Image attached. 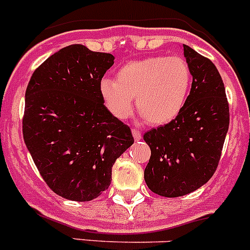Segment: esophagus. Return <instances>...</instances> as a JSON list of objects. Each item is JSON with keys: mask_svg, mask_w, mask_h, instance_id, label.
Segmentation results:
<instances>
[{"mask_svg": "<svg viewBox=\"0 0 250 250\" xmlns=\"http://www.w3.org/2000/svg\"><path fill=\"white\" fill-rule=\"evenodd\" d=\"M132 136L136 141L142 140V133H141V131H138L137 128H132Z\"/></svg>", "mask_w": 250, "mask_h": 250, "instance_id": "1", "label": "esophagus"}]
</instances>
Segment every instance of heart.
Here are the masks:
<instances>
[{"label": "heart", "mask_w": 250, "mask_h": 250, "mask_svg": "<svg viewBox=\"0 0 250 250\" xmlns=\"http://www.w3.org/2000/svg\"><path fill=\"white\" fill-rule=\"evenodd\" d=\"M192 74L189 63L179 56H150L126 62L115 79L102 78L100 96L114 117L130 115L136 107L146 123L165 125L176 119L187 104Z\"/></svg>", "instance_id": "obj_1"}]
</instances>
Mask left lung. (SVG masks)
Segmentation results:
<instances>
[{"label":"left lung","instance_id":"obj_1","mask_svg":"<svg viewBox=\"0 0 250 250\" xmlns=\"http://www.w3.org/2000/svg\"><path fill=\"white\" fill-rule=\"evenodd\" d=\"M183 48L192 74L187 104L176 119L143 136L151 150L144 181L165 197L190 194L209 181L230 123L225 86L214 63L188 45Z\"/></svg>","mask_w":250,"mask_h":250}]
</instances>
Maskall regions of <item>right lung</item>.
<instances>
[{
    "mask_svg": "<svg viewBox=\"0 0 250 250\" xmlns=\"http://www.w3.org/2000/svg\"><path fill=\"white\" fill-rule=\"evenodd\" d=\"M112 54L72 44L36 68L25 94L24 141L55 194L91 201L108 189L115 160L132 146L130 127L104 104L102 77Z\"/></svg>",
    "mask_w": 250,
    "mask_h": 250,
    "instance_id": "add662e5",
    "label": "right lung"
}]
</instances>
